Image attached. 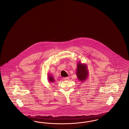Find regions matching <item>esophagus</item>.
Returning <instances> with one entry per match:
<instances>
[{
    "instance_id": "esophagus-1",
    "label": "esophagus",
    "mask_w": 129,
    "mask_h": 129,
    "mask_svg": "<svg viewBox=\"0 0 129 129\" xmlns=\"http://www.w3.org/2000/svg\"><path fill=\"white\" fill-rule=\"evenodd\" d=\"M63 79L64 80H68L69 79V77H64L63 78Z\"/></svg>"
}]
</instances>
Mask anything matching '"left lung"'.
Segmentation results:
<instances>
[{"label": "left lung", "mask_w": 129, "mask_h": 129, "mask_svg": "<svg viewBox=\"0 0 129 129\" xmlns=\"http://www.w3.org/2000/svg\"><path fill=\"white\" fill-rule=\"evenodd\" d=\"M76 75L78 80L81 82H84L87 79L88 76L87 67L85 64L78 62L76 70Z\"/></svg>", "instance_id": "obj_1"}]
</instances>
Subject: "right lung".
<instances>
[{
	"mask_svg": "<svg viewBox=\"0 0 129 129\" xmlns=\"http://www.w3.org/2000/svg\"><path fill=\"white\" fill-rule=\"evenodd\" d=\"M48 80H49L50 82H54L55 81V79L53 78V77L51 75H49L48 76Z\"/></svg>",
	"mask_w": 129,
	"mask_h": 129,
	"instance_id": "right-lung-1",
	"label": "right lung"
}]
</instances>
